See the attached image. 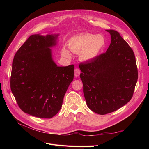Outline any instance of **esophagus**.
Here are the masks:
<instances>
[{"label":"esophagus","mask_w":149,"mask_h":149,"mask_svg":"<svg viewBox=\"0 0 149 149\" xmlns=\"http://www.w3.org/2000/svg\"><path fill=\"white\" fill-rule=\"evenodd\" d=\"M80 74V70L78 68H76L74 70V76L75 77H77V76H79Z\"/></svg>","instance_id":"esophagus-1"}]
</instances>
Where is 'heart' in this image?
Listing matches in <instances>:
<instances>
[{"label":"heart","instance_id":"1","mask_svg":"<svg viewBox=\"0 0 149 149\" xmlns=\"http://www.w3.org/2000/svg\"><path fill=\"white\" fill-rule=\"evenodd\" d=\"M105 39L101 35L84 33L76 35L69 42L68 47L75 53H79L80 59L83 61H91L96 58L104 47ZM62 55L66 58H71L70 51L63 48Z\"/></svg>","mask_w":149,"mask_h":149}]
</instances>
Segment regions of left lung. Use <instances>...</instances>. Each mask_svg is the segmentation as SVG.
Wrapping results in <instances>:
<instances>
[{
  "label": "left lung",
  "mask_w": 149,
  "mask_h": 149,
  "mask_svg": "<svg viewBox=\"0 0 149 149\" xmlns=\"http://www.w3.org/2000/svg\"><path fill=\"white\" fill-rule=\"evenodd\" d=\"M106 31L111 37L106 52L79 65L87 106L101 115L118 110L131 100L138 79L132 49L118 31Z\"/></svg>",
  "instance_id": "8db88e82"
}]
</instances>
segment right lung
I'll use <instances>...</instances> for the list:
<instances>
[{"mask_svg":"<svg viewBox=\"0 0 149 149\" xmlns=\"http://www.w3.org/2000/svg\"><path fill=\"white\" fill-rule=\"evenodd\" d=\"M59 34L32 35L17 52L12 62L10 88L19 107L40 118H52L62 106L74 78L73 65L58 66L52 49Z\"/></svg>","mask_w":149,"mask_h":149,"instance_id":"obj_1","label":"right lung"}]
</instances>
